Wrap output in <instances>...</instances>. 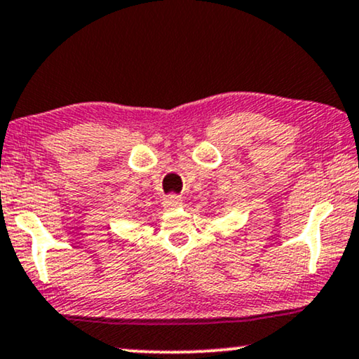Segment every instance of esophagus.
I'll use <instances>...</instances> for the list:
<instances>
[{"label":"esophagus","mask_w":359,"mask_h":359,"mask_svg":"<svg viewBox=\"0 0 359 359\" xmlns=\"http://www.w3.org/2000/svg\"><path fill=\"white\" fill-rule=\"evenodd\" d=\"M182 205V198L177 197V195H169V197H165L164 201V207L167 210H174V208Z\"/></svg>","instance_id":"esophagus-1"}]
</instances>
